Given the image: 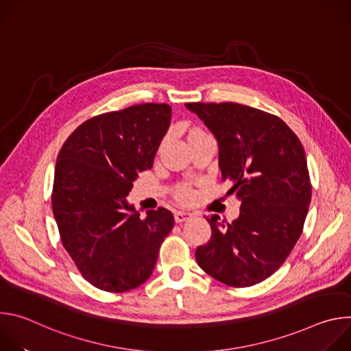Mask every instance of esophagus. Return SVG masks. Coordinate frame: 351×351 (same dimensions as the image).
I'll use <instances>...</instances> for the list:
<instances>
[{
    "label": "esophagus",
    "instance_id": "1",
    "mask_svg": "<svg viewBox=\"0 0 351 351\" xmlns=\"http://www.w3.org/2000/svg\"><path fill=\"white\" fill-rule=\"evenodd\" d=\"M173 217H175V222L180 223V222H184V221L190 219V218L193 217V214H191V213H187V211H176V213L173 214Z\"/></svg>",
    "mask_w": 351,
    "mask_h": 351
}]
</instances>
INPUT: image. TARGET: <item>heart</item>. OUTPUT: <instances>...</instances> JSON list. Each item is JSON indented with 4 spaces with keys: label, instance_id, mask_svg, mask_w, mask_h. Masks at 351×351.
Segmentation results:
<instances>
[{
    "label": "heart",
    "instance_id": "1",
    "mask_svg": "<svg viewBox=\"0 0 351 351\" xmlns=\"http://www.w3.org/2000/svg\"><path fill=\"white\" fill-rule=\"evenodd\" d=\"M195 130H199V129H193L190 132H195ZM175 197L180 199V202H189V199L193 197V191L187 184H180L175 190Z\"/></svg>",
    "mask_w": 351,
    "mask_h": 351
}]
</instances>
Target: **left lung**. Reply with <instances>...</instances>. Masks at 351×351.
Segmentation results:
<instances>
[{
  "instance_id": "1",
  "label": "left lung",
  "mask_w": 351,
  "mask_h": 351,
  "mask_svg": "<svg viewBox=\"0 0 351 351\" xmlns=\"http://www.w3.org/2000/svg\"><path fill=\"white\" fill-rule=\"evenodd\" d=\"M219 145L222 182L240 202L232 223L207 218L211 240L195 250L204 272L232 286L269 278L303 232L311 203L306 153L295 133L276 115L237 103H187Z\"/></svg>"
}]
</instances>
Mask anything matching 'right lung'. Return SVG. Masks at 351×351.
<instances>
[{
    "label": "right lung",
    "instance_id": "1",
    "mask_svg": "<svg viewBox=\"0 0 351 351\" xmlns=\"http://www.w3.org/2000/svg\"><path fill=\"white\" fill-rule=\"evenodd\" d=\"M171 117V107L157 103L93 117L58 154L51 203L61 241L98 289L122 293L144 283L173 228L167 208L143 218L126 203L137 175L153 167Z\"/></svg>",
    "mask_w": 351,
    "mask_h": 351
}]
</instances>
